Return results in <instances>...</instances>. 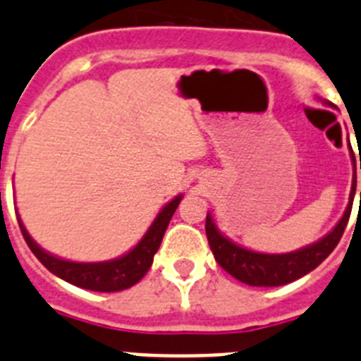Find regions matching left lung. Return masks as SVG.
Returning <instances> with one entry per match:
<instances>
[{"label": "left lung", "instance_id": "left-lung-1", "mask_svg": "<svg viewBox=\"0 0 361 361\" xmlns=\"http://www.w3.org/2000/svg\"><path fill=\"white\" fill-rule=\"evenodd\" d=\"M324 104H327V101H324ZM355 193L356 166L353 186H350L349 204H347L345 213H343L342 219L338 220V224L334 226L333 231L327 233L320 240L312 242V244L300 247L296 251H291V253H258V251H251L247 247L235 244V242L229 240L228 237H224L219 231L212 213L206 215V235H208L209 247H212L219 266L228 271L229 275L235 276L237 280L247 283V286H255V288H276V286L295 282V280L311 273L314 267L320 266L325 258L333 253V250L336 247L340 238H342L343 231H345L347 222H349Z\"/></svg>", "mask_w": 361, "mask_h": 361}]
</instances>
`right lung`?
I'll list each match as a JSON object with an SVG mask.
<instances>
[{
    "label": "right lung",
    "mask_w": 361,
    "mask_h": 361,
    "mask_svg": "<svg viewBox=\"0 0 361 361\" xmlns=\"http://www.w3.org/2000/svg\"><path fill=\"white\" fill-rule=\"evenodd\" d=\"M180 200H183V195H177L166 204L155 216L148 231L145 233V237L139 240L133 250L119 258L106 260V262H72V260L54 257L49 251H44L41 245H37L36 240L28 235L19 215L18 222L30 251L50 273L63 279L65 282L78 286V288L99 293H116L135 286L148 273L153 264V257L159 251V245L164 237L166 228L170 224Z\"/></svg>",
    "instance_id": "right-lung-1"
}]
</instances>
